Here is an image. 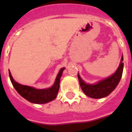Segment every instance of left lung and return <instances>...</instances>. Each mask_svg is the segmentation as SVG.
Here are the masks:
<instances>
[{"label":"left lung","mask_w":132,"mask_h":132,"mask_svg":"<svg viewBox=\"0 0 132 132\" xmlns=\"http://www.w3.org/2000/svg\"><path fill=\"white\" fill-rule=\"evenodd\" d=\"M122 61H123V56H122L121 63L119 64L117 71L112 76H111L105 80L100 81L97 84H94V85L86 84L80 78V76L78 74L80 88L83 93L87 96L93 98H102L110 94L118 85L119 80L122 78L123 67H124V63H122Z\"/></svg>","instance_id":"obj_1"}]
</instances>
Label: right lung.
<instances>
[{
  "mask_svg": "<svg viewBox=\"0 0 132 132\" xmlns=\"http://www.w3.org/2000/svg\"><path fill=\"white\" fill-rule=\"evenodd\" d=\"M64 68L61 69L58 73L54 86L47 89H35L32 87L23 86L15 82L13 80L10 72L9 71V76L11 83L19 94L29 102L36 104H44L54 100L56 97L59 90L60 78L63 73Z\"/></svg>",
  "mask_w": 132,
  "mask_h": 132,
  "instance_id": "add662e5",
  "label": "right lung"
}]
</instances>
